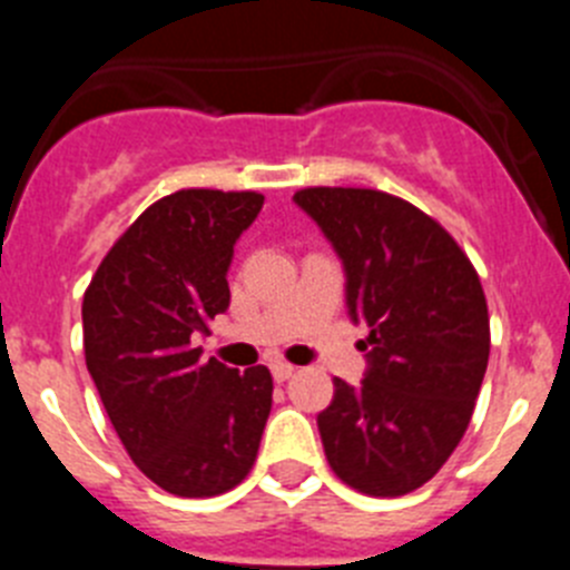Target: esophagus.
<instances>
[{
    "instance_id": "1",
    "label": "esophagus",
    "mask_w": 570,
    "mask_h": 570,
    "mask_svg": "<svg viewBox=\"0 0 570 570\" xmlns=\"http://www.w3.org/2000/svg\"><path fill=\"white\" fill-rule=\"evenodd\" d=\"M294 371H296V367L291 365V362H282V360L271 362V374H274V380H276V382L291 380V376H294Z\"/></svg>"
}]
</instances>
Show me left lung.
Returning a JSON list of instances; mask_svg holds the SVG:
<instances>
[{
    "instance_id": "left-lung-1",
    "label": "left lung",
    "mask_w": 570,
    "mask_h": 570,
    "mask_svg": "<svg viewBox=\"0 0 570 570\" xmlns=\"http://www.w3.org/2000/svg\"><path fill=\"white\" fill-rule=\"evenodd\" d=\"M294 203L345 271V305L367 328L365 380H334L316 416L331 468L367 497L425 485L460 445L491 351L480 276L436 219L371 188H305Z\"/></svg>"
}]
</instances>
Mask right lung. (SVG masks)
I'll use <instances>...</instances> for the list:
<instances>
[{
    "instance_id": "1",
    "label": "right lung",
    "mask_w": 570,
    "mask_h": 570,
    "mask_svg": "<svg viewBox=\"0 0 570 570\" xmlns=\"http://www.w3.org/2000/svg\"><path fill=\"white\" fill-rule=\"evenodd\" d=\"M262 203L254 190H176L116 239L85 291V362L110 425L136 468L176 497L239 485L268 422V367L239 374L194 347L228 311L234 245Z\"/></svg>"
}]
</instances>
